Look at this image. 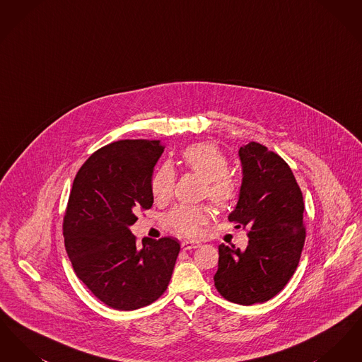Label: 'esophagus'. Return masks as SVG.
Masks as SVG:
<instances>
[{
    "mask_svg": "<svg viewBox=\"0 0 362 362\" xmlns=\"http://www.w3.org/2000/svg\"><path fill=\"white\" fill-rule=\"evenodd\" d=\"M198 247H201V243H198V241H183V243H182V248H183L185 251L195 250V248H198Z\"/></svg>",
    "mask_w": 362,
    "mask_h": 362,
    "instance_id": "1",
    "label": "esophagus"
}]
</instances>
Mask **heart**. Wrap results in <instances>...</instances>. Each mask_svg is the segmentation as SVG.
I'll use <instances>...</instances> for the list:
<instances>
[{"label": "heart", "mask_w": 362, "mask_h": 362, "mask_svg": "<svg viewBox=\"0 0 362 362\" xmlns=\"http://www.w3.org/2000/svg\"><path fill=\"white\" fill-rule=\"evenodd\" d=\"M182 161L191 173L206 180L205 195L218 207L232 206L240 187L238 180L229 175V160L214 144L199 142L187 146L182 152ZM175 189V173L170 165H163L151 182L152 194L158 202H167ZM211 211L204 205H177L167 214L165 221L171 230L186 238H197L202 226L209 223Z\"/></svg>", "instance_id": "b5f03b06"}]
</instances>
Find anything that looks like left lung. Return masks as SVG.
<instances>
[{
	"label": "left lung",
	"mask_w": 362,
	"mask_h": 362,
	"mask_svg": "<svg viewBox=\"0 0 362 362\" xmlns=\"http://www.w3.org/2000/svg\"><path fill=\"white\" fill-rule=\"evenodd\" d=\"M239 156L240 195L228 220L248 229V245H218L214 286L228 301L252 305L281 292L298 266L305 241L304 201L281 156L254 141L241 146Z\"/></svg>",
	"instance_id": "8db88e82"
}]
</instances>
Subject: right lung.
Returning <instances> with one entry per match:
<instances>
[{
  "label": "right lung",
  "instance_id": "add662e5",
  "mask_svg": "<svg viewBox=\"0 0 362 362\" xmlns=\"http://www.w3.org/2000/svg\"><path fill=\"white\" fill-rule=\"evenodd\" d=\"M161 141L122 139L96 151L74 177L64 238L74 273L105 305L134 310L167 291L180 251L173 238L145 239L129 226L153 205V167Z\"/></svg>",
  "mask_w": 362,
  "mask_h": 362
}]
</instances>
